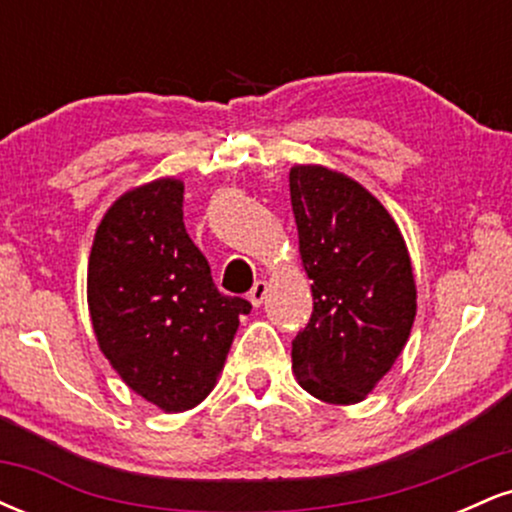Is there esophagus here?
I'll list each match as a JSON object with an SVG mask.
<instances>
[{
  "mask_svg": "<svg viewBox=\"0 0 512 512\" xmlns=\"http://www.w3.org/2000/svg\"><path fill=\"white\" fill-rule=\"evenodd\" d=\"M267 281H255V286L250 289V303L255 305V308H260V305L264 303V298H267Z\"/></svg>",
  "mask_w": 512,
  "mask_h": 512,
  "instance_id": "esophagus-1",
  "label": "esophagus"
}]
</instances>
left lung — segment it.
I'll list each match as a JSON object with an SVG mask.
<instances>
[{
  "instance_id": "obj_1",
  "label": "left lung",
  "mask_w": 512,
  "mask_h": 512,
  "mask_svg": "<svg viewBox=\"0 0 512 512\" xmlns=\"http://www.w3.org/2000/svg\"><path fill=\"white\" fill-rule=\"evenodd\" d=\"M298 250L313 279V315L291 344L305 392L356 404L407 344L416 284L395 219L363 185L325 166H293Z\"/></svg>"
}]
</instances>
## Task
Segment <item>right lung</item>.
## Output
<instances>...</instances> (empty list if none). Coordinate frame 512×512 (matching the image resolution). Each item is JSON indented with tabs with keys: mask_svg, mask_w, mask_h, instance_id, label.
Here are the masks:
<instances>
[{
	"mask_svg": "<svg viewBox=\"0 0 512 512\" xmlns=\"http://www.w3.org/2000/svg\"><path fill=\"white\" fill-rule=\"evenodd\" d=\"M175 178L134 187L105 211L88 257V313L98 346L125 383L163 411L197 407L214 390L238 317L182 223Z\"/></svg>",
	"mask_w": 512,
	"mask_h": 512,
	"instance_id": "add662e5",
	"label": "right lung"
}]
</instances>
